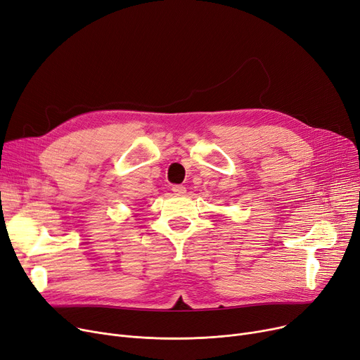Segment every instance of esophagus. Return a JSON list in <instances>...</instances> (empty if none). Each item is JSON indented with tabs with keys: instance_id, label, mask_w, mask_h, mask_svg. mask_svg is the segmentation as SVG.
I'll list each match as a JSON object with an SVG mask.
<instances>
[{
	"instance_id": "1",
	"label": "esophagus",
	"mask_w": 360,
	"mask_h": 360,
	"mask_svg": "<svg viewBox=\"0 0 360 360\" xmlns=\"http://www.w3.org/2000/svg\"><path fill=\"white\" fill-rule=\"evenodd\" d=\"M173 192H174L176 195H184V193H186V187L181 186V184H174V186H173Z\"/></svg>"
}]
</instances>
